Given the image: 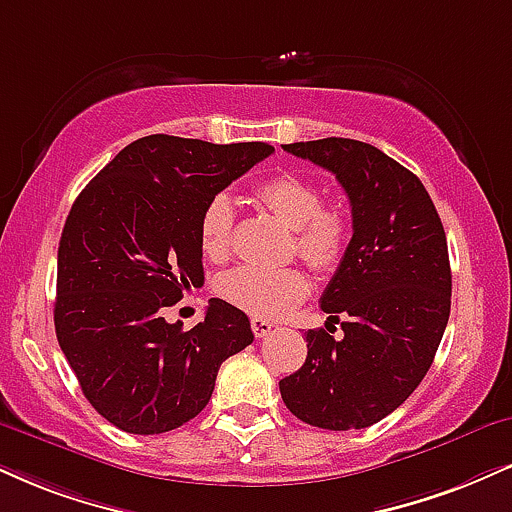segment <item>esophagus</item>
Instances as JSON below:
<instances>
[{"label": "esophagus", "instance_id": "esophagus-1", "mask_svg": "<svg viewBox=\"0 0 512 512\" xmlns=\"http://www.w3.org/2000/svg\"><path fill=\"white\" fill-rule=\"evenodd\" d=\"M250 326H252V331H255L257 338L269 336V334H272V329H274V324L269 322V319H262V317H252Z\"/></svg>", "mask_w": 512, "mask_h": 512}]
</instances>
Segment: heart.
<instances>
[{
	"instance_id": "b5f03b06",
	"label": "heart",
	"mask_w": 512,
	"mask_h": 512,
	"mask_svg": "<svg viewBox=\"0 0 512 512\" xmlns=\"http://www.w3.org/2000/svg\"><path fill=\"white\" fill-rule=\"evenodd\" d=\"M257 202L286 221L295 233V250L317 272H334L346 255L350 240V217L346 209L322 205V190L310 178L281 174L255 190ZM231 197H209L197 221L200 248L212 262L229 257L233 243ZM219 295L231 305L262 319H281L293 312L310 293V279L300 269L238 267L219 279Z\"/></svg>"
}]
</instances>
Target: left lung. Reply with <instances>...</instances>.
<instances>
[{
	"label": "left lung",
	"instance_id": "left-lung-1",
	"mask_svg": "<svg viewBox=\"0 0 512 512\" xmlns=\"http://www.w3.org/2000/svg\"><path fill=\"white\" fill-rule=\"evenodd\" d=\"M283 150L336 176L353 238L322 295L343 338L305 331V365L279 381L281 398L312 427H372L420 386L439 350L451 315L446 231L420 178L374 145L324 138Z\"/></svg>",
	"mask_w": 512,
	"mask_h": 512
}]
</instances>
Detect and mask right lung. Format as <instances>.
Masks as SVG:
<instances>
[{"mask_svg": "<svg viewBox=\"0 0 512 512\" xmlns=\"http://www.w3.org/2000/svg\"><path fill=\"white\" fill-rule=\"evenodd\" d=\"M274 152L176 135L131 143L73 202L59 240L54 329L85 398L128 434H164L209 403L250 319L212 298L193 329L166 307L205 283L197 221L209 197Z\"/></svg>", "mask_w": 512, "mask_h": 512, "instance_id": "1", "label": "right lung"}]
</instances>
